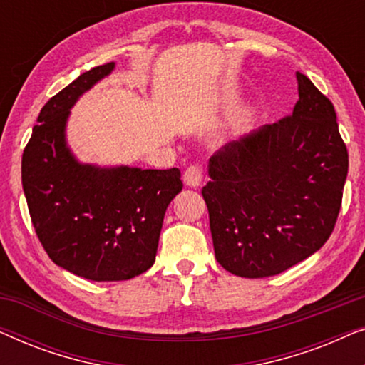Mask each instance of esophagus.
<instances>
[{"mask_svg":"<svg viewBox=\"0 0 365 365\" xmlns=\"http://www.w3.org/2000/svg\"><path fill=\"white\" fill-rule=\"evenodd\" d=\"M182 179L187 187H199L202 182V168L199 166V164H192V166H189L186 169Z\"/></svg>","mask_w":365,"mask_h":365,"instance_id":"1","label":"esophagus"}]
</instances>
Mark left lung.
Segmentation results:
<instances>
[{
	"label": "left lung",
	"instance_id": "8db88e82",
	"mask_svg": "<svg viewBox=\"0 0 365 365\" xmlns=\"http://www.w3.org/2000/svg\"><path fill=\"white\" fill-rule=\"evenodd\" d=\"M291 116L227 143L209 159L202 197L216 259L259 279L296 266L327 241L341 211L349 154L336 109L302 73Z\"/></svg>",
	"mask_w": 365,
	"mask_h": 365
}]
</instances>
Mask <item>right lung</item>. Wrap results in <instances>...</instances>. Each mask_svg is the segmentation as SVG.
Here are the masks:
<instances>
[{
  "label": "right lung",
  "instance_id": "add662e5",
  "mask_svg": "<svg viewBox=\"0 0 365 365\" xmlns=\"http://www.w3.org/2000/svg\"><path fill=\"white\" fill-rule=\"evenodd\" d=\"M113 69H89L44 104L21 161L44 251L56 266L98 282L128 281L153 266L164 212L182 189L178 168H101L79 163L69 149V109Z\"/></svg>",
  "mask_w": 365,
  "mask_h": 365
}]
</instances>
